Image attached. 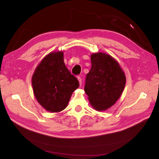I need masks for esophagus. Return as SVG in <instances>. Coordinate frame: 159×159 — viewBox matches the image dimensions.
Returning a JSON list of instances; mask_svg holds the SVG:
<instances>
[{"label": "esophagus", "instance_id": "obj_1", "mask_svg": "<svg viewBox=\"0 0 159 159\" xmlns=\"http://www.w3.org/2000/svg\"><path fill=\"white\" fill-rule=\"evenodd\" d=\"M78 81H79V83H80V85L81 86V84H82V80H81V77H80V76H78Z\"/></svg>", "mask_w": 159, "mask_h": 159}]
</instances>
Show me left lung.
Returning a JSON list of instances; mask_svg holds the SVG:
<instances>
[{"label":"left lung","instance_id":"8db88e82","mask_svg":"<svg viewBox=\"0 0 159 159\" xmlns=\"http://www.w3.org/2000/svg\"><path fill=\"white\" fill-rule=\"evenodd\" d=\"M91 62L84 90L91 106L102 111L111 107L120 98L126 83L125 74L118 62L105 53L91 54Z\"/></svg>","mask_w":159,"mask_h":159}]
</instances>
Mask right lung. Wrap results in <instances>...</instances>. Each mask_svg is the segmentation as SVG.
Masks as SVG:
<instances>
[{
    "label": "right lung",
    "instance_id": "right-lung-1",
    "mask_svg": "<svg viewBox=\"0 0 159 159\" xmlns=\"http://www.w3.org/2000/svg\"><path fill=\"white\" fill-rule=\"evenodd\" d=\"M34 94L48 111L60 112L68 105L79 81L64 61L62 52H50L36 68L32 78Z\"/></svg>",
    "mask_w": 159,
    "mask_h": 159
}]
</instances>
